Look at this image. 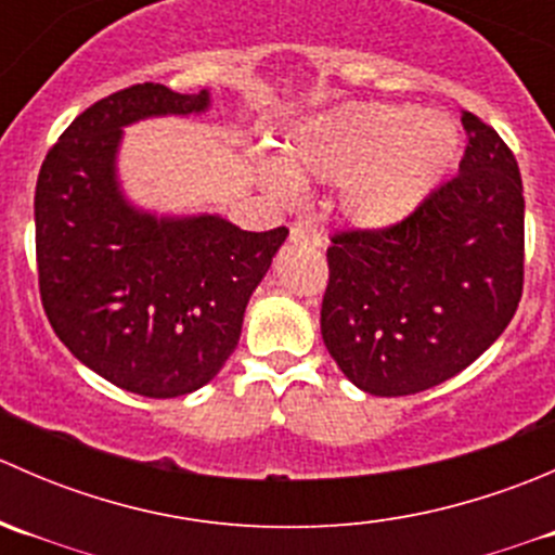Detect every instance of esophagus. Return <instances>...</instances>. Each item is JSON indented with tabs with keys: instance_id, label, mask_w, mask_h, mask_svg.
Instances as JSON below:
<instances>
[{
	"instance_id": "34e87169",
	"label": "esophagus",
	"mask_w": 555,
	"mask_h": 555,
	"mask_svg": "<svg viewBox=\"0 0 555 555\" xmlns=\"http://www.w3.org/2000/svg\"><path fill=\"white\" fill-rule=\"evenodd\" d=\"M289 238H293V242H306V244H313V246L322 244L317 228L309 225V222H293V228H289Z\"/></svg>"
}]
</instances>
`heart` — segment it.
Returning a JSON list of instances; mask_svg holds the SVG:
<instances>
[{
    "label": "heart",
    "mask_w": 555,
    "mask_h": 555,
    "mask_svg": "<svg viewBox=\"0 0 555 555\" xmlns=\"http://www.w3.org/2000/svg\"><path fill=\"white\" fill-rule=\"evenodd\" d=\"M462 155V131L443 112L351 104L300 120L284 139V166L262 164L282 198L296 179L338 182V211L362 231H389L416 215Z\"/></svg>",
    "instance_id": "heart-1"
}]
</instances>
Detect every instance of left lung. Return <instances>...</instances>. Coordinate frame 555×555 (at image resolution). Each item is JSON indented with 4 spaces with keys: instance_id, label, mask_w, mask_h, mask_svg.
<instances>
[{
    "instance_id": "8db88e82",
    "label": "left lung",
    "mask_w": 555,
    "mask_h": 555,
    "mask_svg": "<svg viewBox=\"0 0 555 555\" xmlns=\"http://www.w3.org/2000/svg\"><path fill=\"white\" fill-rule=\"evenodd\" d=\"M451 182L389 231L338 233L327 249L322 338L344 376L376 397L438 386L511 324L524 293V184L511 147L464 112Z\"/></svg>"
}]
</instances>
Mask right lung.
<instances>
[{
    "label": "right lung",
    "instance_id": "add662e5",
    "mask_svg": "<svg viewBox=\"0 0 555 555\" xmlns=\"http://www.w3.org/2000/svg\"><path fill=\"white\" fill-rule=\"evenodd\" d=\"M209 91L131 86L88 106L44 158L35 225L50 327L86 367L120 389L169 400L220 373L246 304L287 238L220 215H155L122 193V128L201 115Z\"/></svg>",
    "mask_w": 555,
    "mask_h": 555
}]
</instances>
